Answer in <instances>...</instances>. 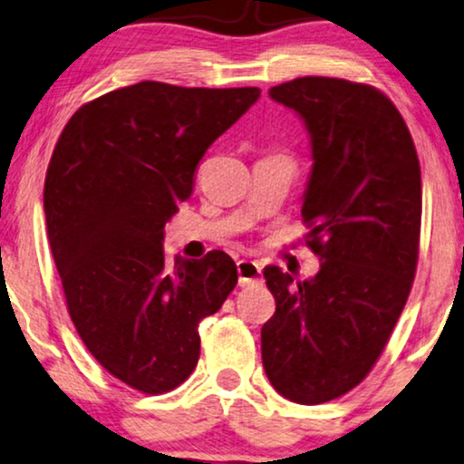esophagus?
I'll use <instances>...</instances> for the list:
<instances>
[{
	"mask_svg": "<svg viewBox=\"0 0 464 464\" xmlns=\"http://www.w3.org/2000/svg\"><path fill=\"white\" fill-rule=\"evenodd\" d=\"M262 275V264L251 262V259H240L238 262V285L240 287H249V285L259 281Z\"/></svg>",
	"mask_w": 464,
	"mask_h": 464,
	"instance_id": "esophagus-1",
	"label": "esophagus"
}]
</instances>
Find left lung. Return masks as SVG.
<instances>
[{
  "label": "left lung",
  "instance_id": "1",
  "mask_svg": "<svg viewBox=\"0 0 464 464\" xmlns=\"http://www.w3.org/2000/svg\"><path fill=\"white\" fill-rule=\"evenodd\" d=\"M310 132L304 194L310 281L278 266L264 278L276 310L262 327L270 384L302 405L346 395L376 365L408 302L422 219L420 162L401 113L378 88L306 75L272 86Z\"/></svg>",
  "mask_w": 464,
  "mask_h": 464
}]
</instances>
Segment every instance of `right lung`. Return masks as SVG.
Listing matches in <instances>:
<instances>
[{
    "mask_svg": "<svg viewBox=\"0 0 464 464\" xmlns=\"http://www.w3.org/2000/svg\"><path fill=\"white\" fill-rule=\"evenodd\" d=\"M257 99L256 86L139 82L82 105L54 145L44 211L67 313L92 357L145 395L186 382L198 323L238 283L227 253L169 264L162 240L205 151Z\"/></svg>",
    "mask_w": 464,
    "mask_h": 464,
    "instance_id": "obj_1",
    "label": "right lung"
}]
</instances>
